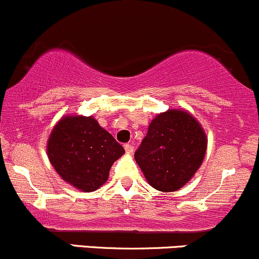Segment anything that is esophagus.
<instances>
[{
    "mask_svg": "<svg viewBox=\"0 0 259 259\" xmlns=\"http://www.w3.org/2000/svg\"><path fill=\"white\" fill-rule=\"evenodd\" d=\"M124 148H125V151H126L127 153H133L134 152V146H133V145L125 144V145H124Z\"/></svg>",
    "mask_w": 259,
    "mask_h": 259,
    "instance_id": "34e87169",
    "label": "esophagus"
}]
</instances>
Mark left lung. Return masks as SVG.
Returning a JSON list of instances; mask_svg holds the SVG:
<instances>
[{"label": "left lung", "mask_w": 259, "mask_h": 259, "mask_svg": "<svg viewBox=\"0 0 259 259\" xmlns=\"http://www.w3.org/2000/svg\"><path fill=\"white\" fill-rule=\"evenodd\" d=\"M206 148L207 139L198 121L187 112L171 109L151 121L135 159L151 186L170 192L194 177Z\"/></svg>", "instance_id": "obj_1"}]
</instances>
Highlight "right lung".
<instances>
[{
  "mask_svg": "<svg viewBox=\"0 0 259 259\" xmlns=\"http://www.w3.org/2000/svg\"><path fill=\"white\" fill-rule=\"evenodd\" d=\"M125 151L92 117H65L47 144L51 164L62 179L82 191H94L108 179L109 169Z\"/></svg>",
  "mask_w": 259,
  "mask_h": 259,
  "instance_id": "right-lung-1",
  "label": "right lung"
}]
</instances>
